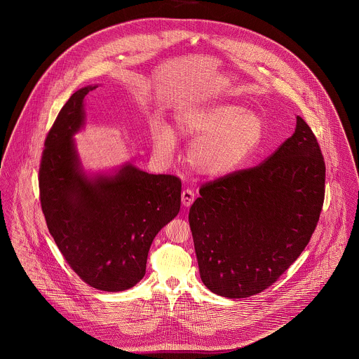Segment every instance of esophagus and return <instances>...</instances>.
Segmentation results:
<instances>
[{"label": "esophagus", "mask_w": 359, "mask_h": 359, "mask_svg": "<svg viewBox=\"0 0 359 359\" xmlns=\"http://www.w3.org/2000/svg\"><path fill=\"white\" fill-rule=\"evenodd\" d=\"M195 201V194L191 189H184L181 194V202L184 207H191Z\"/></svg>", "instance_id": "34e87169"}]
</instances>
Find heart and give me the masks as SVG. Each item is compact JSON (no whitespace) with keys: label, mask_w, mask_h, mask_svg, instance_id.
<instances>
[{"label":"heart","mask_w":359,"mask_h":359,"mask_svg":"<svg viewBox=\"0 0 359 359\" xmlns=\"http://www.w3.org/2000/svg\"><path fill=\"white\" fill-rule=\"evenodd\" d=\"M178 135L194 140L187 160L189 167L205 178H224L242 168L256 152L264 137L262 118L253 110L232 103H212L188 107L174 114ZM154 149L170 156L175 134L161 118L151 123Z\"/></svg>","instance_id":"b5f03b06"}]
</instances>
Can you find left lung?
Returning <instances> with one entry per match:
<instances>
[{
	"instance_id": "8db88e82",
	"label": "left lung",
	"mask_w": 359,
	"mask_h": 359,
	"mask_svg": "<svg viewBox=\"0 0 359 359\" xmlns=\"http://www.w3.org/2000/svg\"><path fill=\"white\" fill-rule=\"evenodd\" d=\"M264 163L203 185L189 224L205 287L245 299L271 286L306 249L325 198V161L307 123Z\"/></svg>"
}]
</instances>
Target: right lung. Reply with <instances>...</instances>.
<instances>
[{
  "label": "right lung",
  "mask_w": 359,
  "mask_h": 359,
  "mask_svg": "<svg viewBox=\"0 0 359 359\" xmlns=\"http://www.w3.org/2000/svg\"><path fill=\"white\" fill-rule=\"evenodd\" d=\"M98 84L77 90L60 109L46 140L40 199L50 233L74 272L103 292L135 286L158 231L177 217L181 181L133 163L93 172L77 151L84 100Z\"/></svg>",
  "instance_id": "right-lung-1"
}]
</instances>
